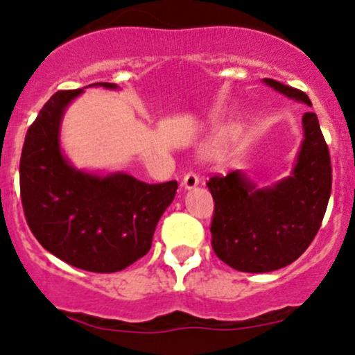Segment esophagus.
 <instances>
[{
    "label": "esophagus",
    "mask_w": 355,
    "mask_h": 355,
    "mask_svg": "<svg viewBox=\"0 0 355 355\" xmlns=\"http://www.w3.org/2000/svg\"><path fill=\"white\" fill-rule=\"evenodd\" d=\"M198 176L196 173H187L186 176H184V179H182V187L184 189H193V187H197L198 186Z\"/></svg>",
    "instance_id": "obj_1"
}]
</instances>
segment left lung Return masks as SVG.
<instances>
[{"label": "left lung", "mask_w": 355, "mask_h": 355, "mask_svg": "<svg viewBox=\"0 0 355 355\" xmlns=\"http://www.w3.org/2000/svg\"><path fill=\"white\" fill-rule=\"evenodd\" d=\"M279 94L312 106L304 92L263 79ZM304 140L293 174L257 189L239 169L210 178L215 211L211 247L218 259L245 273H268L293 263L317 236L331 193V159L315 113L302 116Z\"/></svg>", "instance_id": "8db88e82"}]
</instances>
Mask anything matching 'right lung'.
<instances>
[{"mask_svg":"<svg viewBox=\"0 0 355 355\" xmlns=\"http://www.w3.org/2000/svg\"><path fill=\"white\" fill-rule=\"evenodd\" d=\"M92 85L118 89L110 82ZM82 92H56L27 130L19 164L24 215L32 234L58 259L114 273L150 250L178 182L147 184L124 173L100 176L72 166L61 152L60 125Z\"/></svg>","mask_w":355,"mask_h":355,"instance_id":"obj_1","label":"right lung"}]
</instances>
